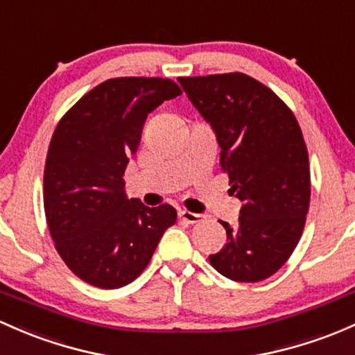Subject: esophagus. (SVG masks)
<instances>
[{"label": "esophagus", "mask_w": 355, "mask_h": 355, "mask_svg": "<svg viewBox=\"0 0 355 355\" xmlns=\"http://www.w3.org/2000/svg\"><path fill=\"white\" fill-rule=\"evenodd\" d=\"M178 218H180L182 221L189 223V225H196V223H199L200 219H202V216L196 214V212L185 211V209H180V211H178Z\"/></svg>", "instance_id": "obj_1"}]
</instances>
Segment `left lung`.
Listing matches in <instances>:
<instances>
[{"label": "left lung", "mask_w": 355, "mask_h": 355, "mask_svg": "<svg viewBox=\"0 0 355 355\" xmlns=\"http://www.w3.org/2000/svg\"><path fill=\"white\" fill-rule=\"evenodd\" d=\"M212 125L231 192L243 202L238 226L211 266L236 282H260L279 270L303 234L309 207V162L293 110L243 73L178 78Z\"/></svg>", "instance_id": "8db88e82"}]
</instances>
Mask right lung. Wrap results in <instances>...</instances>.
Segmentation results:
<instances>
[{
    "label": "right lung",
    "mask_w": 355,
    "mask_h": 355,
    "mask_svg": "<svg viewBox=\"0 0 355 355\" xmlns=\"http://www.w3.org/2000/svg\"><path fill=\"white\" fill-rule=\"evenodd\" d=\"M180 93L166 78H112L59 121L44 170V209L55 250L81 281L100 289L128 286L177 221L170 204L128 199L124 171L149 112Z\"/></svg>",
    "instance_id": "right-lung-1"
}]
</instances>
